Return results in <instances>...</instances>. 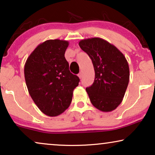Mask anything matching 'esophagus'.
<instances>
[{"mask_svg":"<svg viewBox=\"0 0 155 155\" xmlns=\"http://www.w3.org/2000/svg\"><path fill=\"white\" fill-rule=\"evenodd\" d=\"M78 77H79L80 79H81V78H82V73H80L79 74H78Z\"/></svg>","mask_w":155,"mask_h":155,"instance_id":"obj_1","label":"esophagus"}]
</instances>
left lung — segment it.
Listing matches in <instances>:
<instances>
[{"label": "left lung", "instance_id": "1", "mask_svg": "<svg viewBox=\"0 0 155 155\" xmlns=\"http://www.w3.org/2000/svg\"><path fill=\"white\" fill-rule=\"evenodd\" d=\"M80 47L92 61L95 77L86 88L91 103L104 112L116 109L122 102L129 82L130 71L124 55L101 38L82 39Z\"/></svg>", "mask_w": 155, "mask_h": 155}]
</instances>
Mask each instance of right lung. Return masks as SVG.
I'll return each mask as SVG.
<instances>
[{
    "label": "right lung",
    "mask_w": 155,
    "mask_h": 155,
    "mask_svg": "<svg viewBox=\"0 0 155 155\" xmlns=\"http://www.w3.org/2000/svg\"><path fill=\"white\" fill-rule=\"evenodd\" d=\"M69 42L50 39L40 44L27 58L25 78L29 93L42 113L57 116L71 104L80 79L69 71L65 52Z\"/></svg>",
    "instance_id": "1"
}]
</instances>
